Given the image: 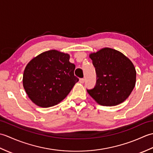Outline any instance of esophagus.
<instances>
[{
  "label": "esophagus",
  "mask_w": 153,
  "mask_h": 153,
  "mask_svg": "<svg viewBox=\"0 0 153 153\" xmlns=\"http://www.w3.org/2000/svg\"><path fill=\"white\" fill-rule=\"evenodd\" d=\"M84 82H85V79H84L83 78L79 79V83H83Z\"/></svg>",
  "instance_id": "esophagus-1"
}]
</instances>
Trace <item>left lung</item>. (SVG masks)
I'll return each instance as SVG.
<instances>
[{"mask_svg": "<svg viewBox=\"0 0 153 153\" xmlns=\"http://www.w3.org/2000/svg\"><path fill=\"white\" fill-rule=\"evenodd\" d=\"M97 74L96 85L87 93L102 106H116L130 95L136 82L134 64L120 51L103 48L89 54Z\"/></svg>", "mask_w": 153, "mask_h": 153, "instance_id": "1", "label": "left lung"}]
</instances>
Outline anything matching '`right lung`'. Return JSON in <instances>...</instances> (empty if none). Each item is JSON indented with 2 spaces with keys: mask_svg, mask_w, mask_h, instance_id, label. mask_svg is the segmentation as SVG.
<instances>
[{
  "mask_svg": "<svg viewBox=\"0 0 153 153\" xmlns=\"http://www.w3.org/2000/svg\"><path fill=\"white\" fill-rule=\"evenodd\" d=\"M70 55L56 50L45 51L33 58L23 75V86L31 101L47 108L64 100L79 79Z\"/></svg>",
  "mask_w": 153,
  "mask_h": 153,
  "instance_id": "add662e5",
  "label": "right lung"
}]
</instances>
